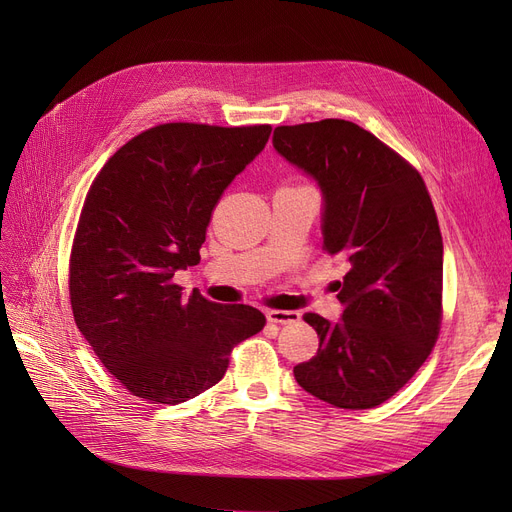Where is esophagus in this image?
Returning a JSON list of instances; mask_svg holds the SVG:
<instances>
[{
	"instance_id": "esophagus-1",
	"label": "esophagus",
	"mask_w": 512,
	"mask_h": 512,
	"mask_svg": "<svg viewBox=\"0 0 512 512\" xmlns=\"http://www.w3.org/2000/svg\"><path fill=\"white\" fill-rule=\"evenodd\" d=\"M267 321H272V324H294V321H299L301 315L297 311H282V309H270L265 313Z\"/></svg>"
}]
</instances>
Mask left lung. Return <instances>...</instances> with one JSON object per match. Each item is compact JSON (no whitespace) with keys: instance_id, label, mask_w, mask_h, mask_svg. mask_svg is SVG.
I'll return each mask as SVG.
<instances>
[{"instance_id":"1","label":"left lung","mask_w":512,"mask_h":512,"mask_svg":"<svg viewBox=\"0 0 512 512\" xmlns=\"http://www.w3.org/2000/svg\"><path fill=\"white\" fill-rule=\"evenodd\" d=\"M274 149L324 199V249L344 263L342 315L303 319L317 355L294 380L338 409H373L425 363L442 319V234L423 178L361 126L328 118L278 126Z\"/></svg>"}]
</instances>
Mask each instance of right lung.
Instances as JSON below:
<instances>
[{
  "instance_id": "right-lung-1",
  "label": "right lung",
  "mask_w": 512,
  "mask_h": 512,
  "mask_svg": "<svg viewBox=\"0 0 512 512\" xmlns=\"http://www.w3.org/2000/svg\"><path fill=\"white\" fill-rule=\"evenodd\" d=\"M272 126L174 122L141 132L103 166L70 257L74 321L134 396L178 405L218 384L265 315L218 305L174 274L197 265L215 203L263 151Z\"/></svg>"
}]
</instances>
